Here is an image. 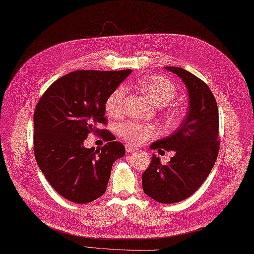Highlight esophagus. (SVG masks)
Instances as JSON below:
<instances>
[{"instance_id": "34e87169", "label": "esophagus", "mask_w": 254, "mask_h": 254, "mask_svg": "<svg viewBox=\"0 0 254 254\" xmlns=\"http://www.w3.org/2000/svg\"><path fill=\"white\" fill-rule=\"evenodd\" d=\"M126 150H127V152H134V151H137L138 149L135 147V146L127 144L126 145Z\"/></svg>"}]
</instances>
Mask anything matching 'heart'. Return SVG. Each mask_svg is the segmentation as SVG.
Masks as SVG:
<instances>
[{
  "mask_svg": "<svg viewBox=\"0 0 254 254\" xmlns=\"http://www.w3.org/2000/svg\"><path fill=\"white\" fill-rule=\"evenodd\" d=\"M138 87L155 106H166L175 98L177 90L175 85L168 79L161 76H147L138 80ZM127 97V89L124 86L115 88L105 102L106 111L109 115L119 116L124 111ZM166 117L170 122H177L179 112L173 109L166 111ZM122 137L130 143H141L156 134V128L152 125H141L127 122L118 127Z\"/></svg>",
  "mask_w": 254,
  "mask_h": 254,
  "instance_id": "1",
  "label": "heart"
}]
</instances>
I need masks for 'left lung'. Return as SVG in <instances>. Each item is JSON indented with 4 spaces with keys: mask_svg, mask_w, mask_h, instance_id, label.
Masks as SVG:
<instances>
[{
    "mask_svg": "<svg viewBox=\"0 0 254 254\" xmlns=\"http://www.w3.org/2000/svg\"><path fill=\"white\" fill-rule=\"evenodd\" d=\"M176 74L189 92V111L171 135L150 145V149L175 151L166 165L152 155L142 174L144 192L162 204L183 201L193 194L209 176L219 150L218 108L208 85L177 66H165Z\"/></svg>",
    "mask_w": 254,
    "mask_h": 254,
    "instance_id": "left-lung-1",
    "label": "left lung"
}]
</instances>
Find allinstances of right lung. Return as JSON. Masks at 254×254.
Returning a JSON list of instances; mask_svg holds the SVG:
<instances>
[{
  "label": "right lung",
  "mask_w": 254,
  "mask_h": 254,
  "mask_svg": "<svg viewBox=\"0 0 254 254\" xmlns=\"http://www.w3.org/2000/svg\"><path fill=\"white\" fill-rule=\"evenodd\" d=\"M131 73L75 71L59 78L44 92L34 113V152L45 178L62 196L86 204L103 195L125 146L110 131L103 148L84 147L88 132L106 124L105 102Z\"/></svg>",
  "instance_id": "obj_1"
}]
</instances>
